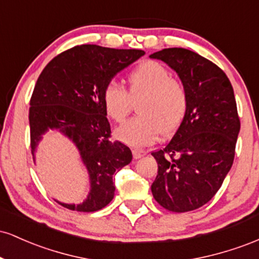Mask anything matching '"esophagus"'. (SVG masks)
<instances>
[{"mask_svg":"<svg viewBox=\"0 0 259 259\" xmlns=\"http://www.w3.org/2000/svg\"><path fill=\"white\" fill-rule=\"evenodd\" d=\"M145 154H146V152H145L144 150H139V148H134L133 150V156L135 159L141 158V157H144Z\"/></svg>","mask_w":259,"mask_h":259,"instance_id":"34e87169","label":"esophagus"}]
</instances>
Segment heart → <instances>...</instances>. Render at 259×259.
I'll return each instance as SVG.
<instances>
[{
    "label": "heart",
    "instance_id": "1",
    "mask_svg": "<svg viewBox=\"0 0 259 259\" xmlns=\"http://www.w3.org/2000/svg\"><path fill=\"white\" fill-rule=\"evenodd\" d=\"M126 90L111 81L102 90L106 114L114 121H123L138 105L140 115L115 130V138L134 147L152 144L163 134L170 135L185 118L189 96L179 80L171 78L170 70L156 61H144L127 74Z\"/></svg>",
    "mask_w": 259,
    "mask_h": 259
}]
</instances>
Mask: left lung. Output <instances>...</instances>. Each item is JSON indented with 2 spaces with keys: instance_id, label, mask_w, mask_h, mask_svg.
I'll use <instances>...</instances> for the list:
<instances>
[{
  "instance_id": "obj_1",
  "label": "left lung",
  "mask_w": 259,
  "mask_h": 259,
  "mask_svg": "<svg viewBox=\"0 0 259 259\" xmlns=\"http://www.w3.org/2000/svg\"><path fill=\"white\" fill-rule=\"evenodd\" d=\"M150 58L177 72L189 96L177 133L152 152L158 174L151 191L165 209L190 212L217 194L233 165L240 133L233 86L218 65L190 50L164 49Z\"/></svg>"
}]
</instances>
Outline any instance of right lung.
I'll return each instance as SVG.
<instances>
[{"instance_id":"right-lung-1","label":"right lung","mask_w":259,"mask_h":259,"mask_svg":"<svg viewBox=\"0 0 259 259\" xmlns=\"http://www.w3.org/2000/svg\"><path fill=\"white\" fill-rule=\"evenodd\" d=\"M145 55L142 50H115L80 45L62 52L45 67L30 100L29 124L32 158L50 130L75 145L89 174L90 191L79 204H59L78 212H95L114 197L113 177L133 159L130 148L111 141V125L102 90L118 73Z\"/></svg>"}]
</instances>
